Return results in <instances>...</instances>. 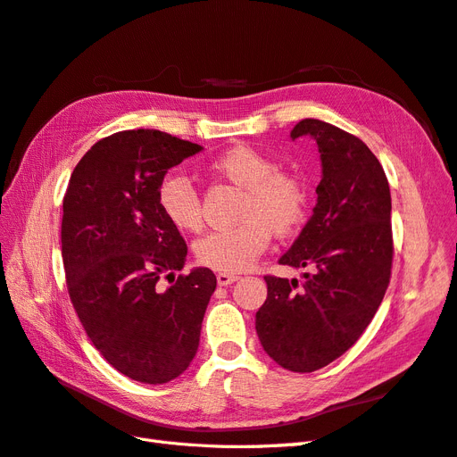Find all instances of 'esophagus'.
I'll return each mask as SVG.
<instances>
[{
  "label": "esophagus",
  "instance_id": "1",
  "mask_svg": "<svg viewBox=\"0 0 457 457\" xmlns=\"http://www.w3.org/2000/svg\"><path fill=\"white\" fill-rule=\"evenodd\" d=\"M238 280L237 274H230V272H219L217 274V284L219 286H228V284H234Z\"/></svg>",
  "mask_w": 457,
  "mask_h": 457
}]
</instances>
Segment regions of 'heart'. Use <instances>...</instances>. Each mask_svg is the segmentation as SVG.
Here are the masks:
<instances>
[{"mask_svg":"<svg viewBox=\"0 0 457 457\" xmlns=\"http://www.w3.org/2000/svg\"><path fill=\"white\" fill-rule=\"evenodd\" d=\"M212 170L244 188L237 227L207 232L195 244L200 265L220 272L252 269L265 253L270 237L287 238L307 220L309 190L297 173L280 170L278 162L253 146H230L212 162ZM160 210L185 232L202 228L198 190L185 175L165 177L158 188Z\"/></svg>","mask_w":457,"mask_h":457,"instance_id":"b5f03b06","label":"heart"}]
</instances>
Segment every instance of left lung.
<instances>
[{"instance_id":"1","label":"left lung","mask_w":457,"mask_h":457,"mask_svg":"<svg viewBox=\"0 0 457 457\" xmlns=\"http://www.w3.org/2000/svg\"><path fill=\"white\" fill-rule=\"evenodd\" d=\"M322 160L312 217L280 265L312 267L301 284L267 274L255 314L262 349L286 370L307 373L334 362L364 334L393 269L391 190L379 160L358 137L320 120H301Z\"/></svg>"}]
</instances>
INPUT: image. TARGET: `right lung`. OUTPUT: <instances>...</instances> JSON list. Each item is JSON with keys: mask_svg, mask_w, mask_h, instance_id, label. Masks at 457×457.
I'll list each match as a JSON object with an SVG mask.
<instances>
[{"mask_svg": "<svg viewBox=\"0 0 457 457\" xmlns=\"http://www.w3.org/2000/svg\"><path fill=\"white\" fill-rule=\"evenodd\" d=\"M200 150L156 129L118 131L78 162L62 200V262L79 322L110 366L148 385L188 368L217 286L210 269L175 278L188 250L158 202L168 170Z\"/></svg>", "mask_w": 457, "mask_h": 457, "instance_id": "right-lung-1", "label": "right lung"}]
</instances>
